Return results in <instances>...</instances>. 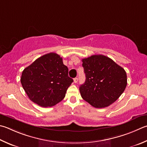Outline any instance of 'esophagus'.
Returning <instances> with one entry per match:
<instances>
[{"label":"esophagus","instance_id":"1","mask_svg":"<svg viewBox=\"0 0 147 147\" xmlns=\"http://www.w3.org/2000/svg\"><path fill=\"white\" fill-rule=\"evenodd\" d=\"M78 78H74V82L75 83V84H76V83L78 82Z\"/></svg>","mask_w":147,"mask_h":147}]
</instances>
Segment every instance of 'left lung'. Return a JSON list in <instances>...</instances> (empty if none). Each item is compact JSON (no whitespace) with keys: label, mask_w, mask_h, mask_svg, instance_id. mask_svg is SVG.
<instances>
[{"label":"left lung","mask_w":147,"mask_h":147,"mask_svg":"<svg viewBox=\"0 0 147 147\" xmlns=\"http://www.w3.org/2000/svg\"><path fill=\"white\" fill-rule=\"evenodd\" d=\"M85 82L80 87L83 99L96 108L108 107L126 88V72L106 56L96 55L82 59Z\"/></svg>","instance_id":"obj_1"}]
</instances>
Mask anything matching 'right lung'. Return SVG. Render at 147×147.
<instances>
[{
	"mask_svg": "<svg viewBox=\"0 0 147 147\" xmlns=\"http://www.w3.org/2000/svg\"><path fill=\"white\" fill-rule=\"evenodd\" d=\"M29 99L43 107L55 105L64 98L73 80L57 53L42 56L24 69L20 78Z\"/></svg>",
	"mask_w": 147,
	"mask_h": 147,
	"instance_id": "right-lung-1",
	"label": "right lung"
}]
</instances>
